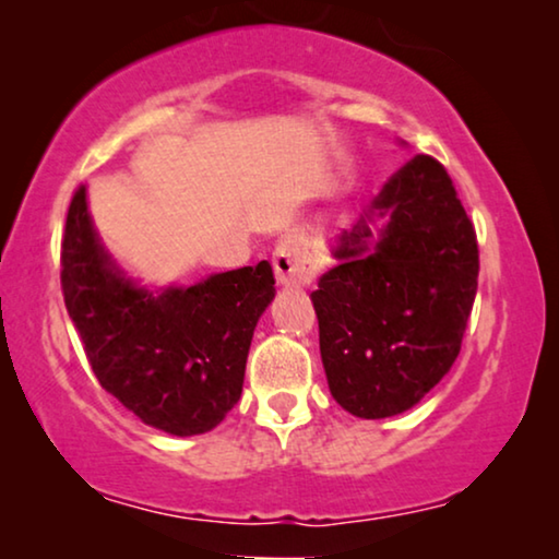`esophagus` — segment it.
<instances>
[{"label": "esophagus", "instance_id": "1", "mask_svg": "<svg viewBox=\"0 0 559 559\" xmlns=\"http://www.w3.org/2000/svg\"><path fill=\"white\" fill-rule=\"evenodd\" d=\"M272 264H274V274H277V282L285 287L310 285L312 274H316L310 243L305 241L300 234L282 236L277 247H274Z\"/></svg>", "mask_w": 559, "mask_h": 559}]
</instances>
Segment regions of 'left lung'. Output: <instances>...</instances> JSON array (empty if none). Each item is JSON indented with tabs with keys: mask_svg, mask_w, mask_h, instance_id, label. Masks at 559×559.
<instances>
[{
	"mask_svg": "<svg viewBox=\"0 0 559 559\" xmlns=\"http://www.w3.org/2000/svg\"><path fill=\"white\" fill-rule=\"evenodd\" d=\"M389 216L379 239L361 218L343 231L341 264L318 280L320 356L333 400L381 419L415 407L461 354L478 289V239L445 167L417 155L371 203Z\"/></svg>",
	"mask_w": 559,
	"mask_h": 559,
	"instance_id": "left-lung-1",
	"label": "left lung"
}]
</instances>
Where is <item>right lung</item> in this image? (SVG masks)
Masks as SVG:
<instances>
[{
    "instance_id": "add662e5",
    "label": "right lung",
    "mask_w": 559,
    "mask_h": 559,
    "mask_svg": "<svg viewBox=\"0 0 559 559\" xmlns=\"http://www.w3.org/2000/svg\"><path fill=\"white\" fill-rule=\"evenodd\" d=\"M60 287L98 384L142 423L188 438L213 430L239 402L274 274L259 262L147 293L121 277L98 243L79 186L60 241Z\"/></svg>"
}]
</instances>
